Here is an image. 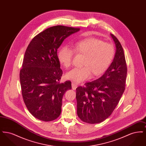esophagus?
Listing matches in <instances>:
<instances>
[{
  "instance_id": "34e87169",
  "label": "esophagus",
  "mask_w": 146,
  "mask_h": 146,
  "mask_svg": "<svg viewBox=\"0 0 146 146\" xmlns=\"http://www.w3.org/2000/svg\"><path fill=\"white\" fill-rule=\"evenodd\" d=\"M77 86H78L77 84L75 83L74 82H72V88L73 90H76V88H77Z\"/></svg>"
}]
</instances>
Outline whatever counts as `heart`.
Returning a JSON list of instances; mask_svg holds the SVG:
<instances>
[{
	"mask_svg": "<svg viewBox=\"0 0 146 146\" xmlns=\"http://www.w3.org/2000/svg\"><path fill=\"white\" fill-rule=\"evenodd\" d=\"M74 53L83 55L82 65L70 70L66 76L76 83L86 80L91 76L102 74L111 65L115 54L114 46L109 42H104L94 38H86L72 45ZM67 46H63L58 52L59 61L66 68L72 63L73 53Z\"/></svg>",
	"mask_w": 146,
	"mask_h": 146,
	"instance_id": "heart-1",
	"label": "heart"
}]
</instances>
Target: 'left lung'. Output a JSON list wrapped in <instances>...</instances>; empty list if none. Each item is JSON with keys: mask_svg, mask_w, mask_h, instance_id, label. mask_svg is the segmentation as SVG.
<instances>
[{"mask_svg": "<svg viewBox=\"0 0 146 146\" xmlns=\"http://www.w3.org/2000/svg\"><path fill=\"white\" fill-rule=\"evenodd\" d=\"M111 36L116 46L111 64L102 76L76 89L78 116L89 124L100 123L108 118L125 90L127 66L124 50L118 39Z\"/></svg>", "mask_w": 146, "mask_h": 146, "instance_id": "8db88e82", "label": "left lung"}]
</instances>
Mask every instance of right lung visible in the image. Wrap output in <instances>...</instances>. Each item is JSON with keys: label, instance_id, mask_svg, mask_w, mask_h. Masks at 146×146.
I'll return each mask as SVG.
<instances>
[{"label": "right lung", "instance_id": "obj_1", "mask_svg": "<svg viewBox=\"0 0 146 146\" xmlns=\"http://www.w3.org/2000/svg\"><path fill=\"white\" fill-rule=\"evenodd\" d=\"M79 28L55 26L35 36L25 52L20 72L22 95L35 118L52 121L61 112L62 97L72 89L70 81L60 83L62 70L57 49L63 40Z\"/></svg>", "mask_w": 146, "mask_h": 146}]
</instances>
